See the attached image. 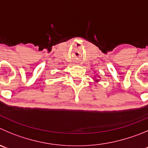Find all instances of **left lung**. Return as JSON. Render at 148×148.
Here are the masks:
<instances>
[{
	"instance_id": "obj_1",
	"label": "left lung",
	"mask_w": 148,
	"mask_h": 148,
	"mask_svg": "<svg viewBox=\"0 0 148 148\" xmlns=\"http://www.w3.org/2000/svg\"><path fill=\"white\" fill-rule=\"evenodd\" d=\"M100 79H101V77L99 75H98V74H95L93 77V81H94V82H96V83H97V82H99V81H100Z\"/></svg>"
}]
</instances>
